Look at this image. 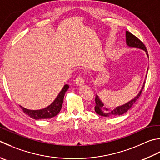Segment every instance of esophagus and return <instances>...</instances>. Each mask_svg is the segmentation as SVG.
Wrapping results in <instances>:
<instances>
[{"label":"esophagus","instance_id":"esophagus-1","mask_svg":"<svg viewBox=\"0 0 160 160\" xmlns=\"http://www.w3.org/2000/svg\"><path fill=\"white\" fill-rule=\"evenodd\" d=\"M75 82H76V85H78V86L82 85V84H84V79H83V78L81 76H78L76 78V80H75Z\"/></svg>","mask_w":160,"mask_h":160}]
</instances>
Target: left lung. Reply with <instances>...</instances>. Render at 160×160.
Masks as SVG:
<instances>
[{
    "mask_svg": "<svg viewBox=\"0 0 160 160\" xmlns=\"http://www.w3.org/2000/svg\"><path fill=\"white\" fill-rule=\"evenodd\" d=\"M126 43L128 46L130 47H134V48H140L142 49L143 51H145L146 52L147 55H148V51H147V49L146 48L145 45L143 44V43L139 39L137 38L136 36H134V34L132 33H130L128 31H126ZM148 72V71H147ZM146 77H147V74H146ZM144 85H145V81L143 82V86L142 87V89L140 90V92H139L138 94H137V96L134 97V98L131 100L130 101L126 103L121 106H118V107H117L116 108L114 109H110V108H106L103 105V103L101 102V100L98 98V95L96 96V98H95V101H96V105L94 107V109L96 112L98 114L102 116V117H109V116H119L122 115L126 113V112H128L129 109L132 107V105L134 104V102L137 101V100L139 98V96L142 94V92L144 88Z\"/></svg>",
    "mask_w": 160,
    "mask_h": 160,
    "instance_id": "1",
    "label": "left lung"
}]
</instances>
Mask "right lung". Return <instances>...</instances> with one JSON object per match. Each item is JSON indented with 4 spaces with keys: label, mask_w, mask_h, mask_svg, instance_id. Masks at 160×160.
Segmentation results:
<instances>
[{
    "label": "right lung",
    "mask_w": 160,
    "mask_h": 160,
    "mask_svg": "<svg viewBox=\"0 0 160 160\" xmlns=\"http://www.w3.org/2000/svg\"><path fill=\"white\" fill-rule=\"evenodd\" d=\"M68 88H69V86L68 84H65L61 92L59 93L57 98L55 99V101L46 108L39 109V110H30V109L23 108L22 106H20V107L25 114H26L34 119L38 120L52 118L58 115L59 112H60L62 103H63L64 94Z\"/></svg>",
    "instance_id": "right-lung-1"
}]
</instances>
